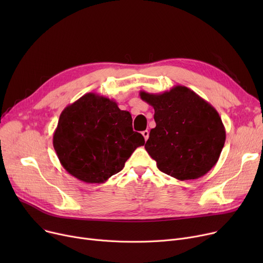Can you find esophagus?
I'll list each match as a JSON object with an SVG mask.
<instances>
[{
	"instance_id": "obj_1",
	"label": "esophagus",
	"mask_w": 263,
	"mask_h": 263,
	"mask_svg": "<svg viewBox=\"0 0 263 263\" xmlns=\"http://www.w3.org/2000/svg\"><path fill=\"white\" fill-rule=\"evenodd\" d=\"M142 134H143V136H144L145 141H147V140H148V137H149V131H148V130H145V131H143V132H142Z\"/></svg>"
}]
</instances>
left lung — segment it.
Returning <instances> with one entry per match:
<instances>
[{"label": "left lung", "instance_id": "8db88e82", "mask_svg": "<svg viewBox=\"0 0 263 263\" xmlns=\"http://www.w3.org/2000/svg\"><path fill=\"white\" fill-rule=\"evenodd\" d=\"M140 96L155 108L156 128L150 130L145 148L158 168L180 181L208 173L226 141L217 110L182 85L161 93L142 90Z\"/></svg>", "mask_w": 263, "mask_h": 263}]
</instances>
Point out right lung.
Here are the masks:
<instances>
[{"mask_svg": "<svg viewBox=\"0 0 263 263\" xmlns=\"http://www.w3.org/2000/svg\"><path fill=\"white\" fill-rule=\"evenodd\" d=\"M144 144L143 135L132 129L128 110L95 92L66 106L53 134L62 166L86 183L105 182Z\"/></svg>", "mask_w": 263, "mask_h": 263, "instance_id": "obj_1", "label": "right lung"}]
</instances>
